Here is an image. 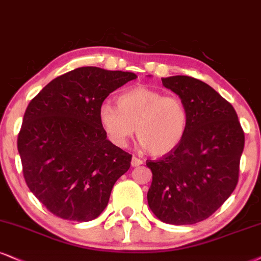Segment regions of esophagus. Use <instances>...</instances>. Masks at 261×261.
Instances as JSON below:
<instances>
[{
    "instance_id": "1",
    "label": "esophagus",
    "mask_w": 261,
    "mask_h": 261,
    "mask_svg": "<svg viewBox=\"0 0 261 261\" xmlns=\"http://www.w3.org/2000/svg\"><path fill=\"white\" fill-rule=\"evenodd\" d=\"M130 165L133 166V167H138V166L143 165V161H141L140 159H138V157H136V156H133V159H132Z\"/></svg>"
}]
</instances>
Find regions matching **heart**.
<instances>
[{
    "instance_id": "1",
    "label": "heart",
    "mask_w": 261,
    "mask_h": 261,
    "mask_svg": "<svg viewBox=\"0 0 261 261\" xmlns=\"http://www.w3.org/2000/svg\"><path fill=\"white\" fill-rule=\"evenodd\" d=\"M117 106L102 102L99 122L109 139L123 147L137 130L140 145L152 156L175 150L188 133L189 110L182 99L146 87H136L117 98Z\"/></svg>"
}]
</instances>
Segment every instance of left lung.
I'll return each instance as SVG.
<instances>
[{
    "label": "left lung",
    "mask_w": 261,
    "mask_h": 261,
    "mask_svg": "<svg viewBox=\"0 0 261 261\" xmlns=\"http://www.w3.org/2000/svg\"><path fill=\"white\" fill-rule=\"evenodd\" d=\"M189 110L181 144L159 160L147 202L161 221L191 225L207 219L232 194L240 175L244 132L233 106L207 83L190 76L162 79Z\"/></svg>",
    "instance_id": "left-lung-1"
}]
</instances>
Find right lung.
Instances as JSON below:
<instances>
[{
    "label": "right lung",
    "mask_w": 261,
    "mask_h": 261,
    "mask_svg": "<svg viewBox=\"0 0 261 261\" xmlns=\"http://www.w3.org/2000/svg\"><path fill=\"white\" fill-rule=\"evenodd\" d=\"M133 72L83 66L57 77L29 102L18 134L22 174L50 213L91 221L108 205L132 155L106 139L99 108Z\"/></svg>",
    "instance_id": "1"
}]
</instances>
